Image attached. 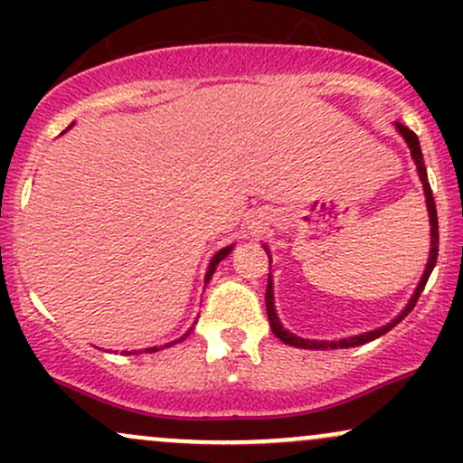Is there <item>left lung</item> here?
<instances>
[{
    "instance_id": "left-lung-1",
    "label": "left lung",
    "mask_w": 463,
    "mask_h": 463,
    "mask_svg": "<svg viewBox=\"0 0 463 463\" xmlns=\"http://www.w3.org/2000/svg\"><path fill=\"white\" fill-rule=\"evenodd\" d=\"M217 263H220V261H213V263H211L209 274H206V283H209L211 276H213V269H215V265H217ZM269 326H272V333H274V335H279V320H276V313H272V317H269ZM152 353H154V348H152Z\"/></svg>"
}]
</instances>
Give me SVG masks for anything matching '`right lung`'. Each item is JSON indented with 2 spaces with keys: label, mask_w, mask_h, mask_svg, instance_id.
<instances>
[{
  "label": "right lung",
  "mask_w": 463,
  "mask_h": 463,
  "mask_svg": "<svg viewBox=\"0 0 463 463\" xmlns=\"http://www.w3.org/2000/svg\"><path fill=\"white\" fill-rule=\"evenodd\" d=\"M398 132H401L402 137H405L409 150H411V158L413 163H416L418 167V174H420V180H422V187H424V195H427V206H429V217H431V254H429V263H427V269H424V276H422V285L427 283L429 274H431V269L435 268V261H438V248H439V231H438V211H435V200H433V191H431V184H429V176H427V167H424V161H422V150H420V143H418V137L413 135L411 130L405 128V126H398ZM420 291V289H418ZM420 296V294H418ZM265 307H268V317H272L274 311V294H272V279L268 280V291H265ZM409 309H413V307H409ZM279 320V317H276ZM394 326V324H392ZM385 331H390V328H385ZM385 331H376V333H370V335H361V337H354V339H344V342H337V344H328V342H305V339L296 337V335L287 333L283 326H280L279 322V335L276 337L280 339V342L289 344V346H298V348H350V346H359V344H365L370 342V339L379 337V335H383Z\"/></svg>",
  "instance_id": "1"
}]
</instances>
